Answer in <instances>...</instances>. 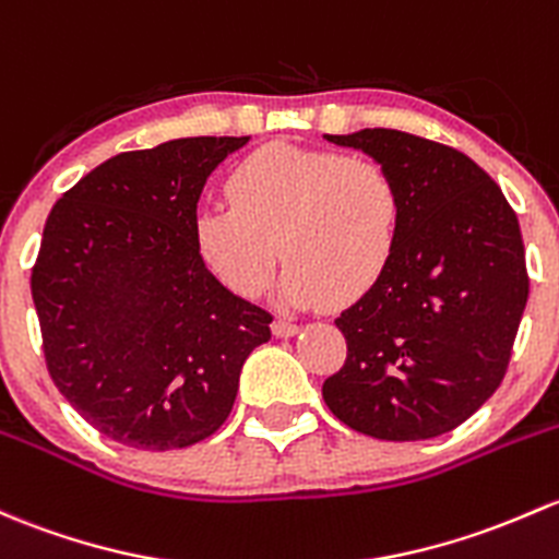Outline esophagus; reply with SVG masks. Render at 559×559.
Instances as JSON below:
<instances>
[{
    "label": "esophagus",
    "mask_w": 559,
    "mask_h": 559,
    "mask_svg": "<svg viewBox=\"0 0 559 559\" xmlns=\"http://www.w3.org/2000/svg\"><path fill=\"white\" fill-rule=\"evenodd\" d=\"M297 329H299L297 319H292V316H278L273 324V332L278 334V337H289V334H295Z\"/></svg>",
    "instance_id": "1"
}]
</instances>
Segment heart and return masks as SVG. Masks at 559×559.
Returning <instances> with one entry per match:
<instances>
[{
  "label": "heart",
  "mask_w": 559,
  "mask_h": 559,
  "mask_svg": "<svg viewBox=\"0 0 559 559\" xmlns=\"http://www.w3.org/2000/svg\"><path fill=\"white\" fill-rule=\"evenodd\" d=\"M227 192L233 205L195 214V243L240 295H260L284 254L292 302L354 299L383 275L402 233V185L374 157L270 144L238 163Z\"/></svg>",
  "instance_id": "b5f03b06"
}]
</instances>
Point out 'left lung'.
<instances>
[{"label":"left lung","instance_id":"1","mask_svg":"<svg viewBox=\"0 0 559 559\" xmlns=\"http://www.w3.org/2000/svg\"><path fill=\"white\" fill-rule=\"evenodd\" d=\"M326 139L385 163L404 195L391 262L334 319L348 354L321 388L326 407L385 442L448 433L507 374L531 289L520 222L490 174L448 144L391 128Z\"/></svg>","mask_w":559,"mask_h":559}]
</instances>
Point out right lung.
Masks as SVG:
<instances>
[{"label":"right lung","mask_w":559,"mask_h":559,"mask_svg":"<svg viewBox=\"0 0 559 559\" xmlns=\"http://www.w3.org/2000/svg\"><path fill=\"white\" fill-rule=\"evenodd\" d=\"M249 136L120 152L45 222L32 267L47 372L93 428L136 450H181L230 415L240 367L273 316L233 295L195 243L209 174Z\"/></svg>","instance_id":"obj_1"}]
</instances>
